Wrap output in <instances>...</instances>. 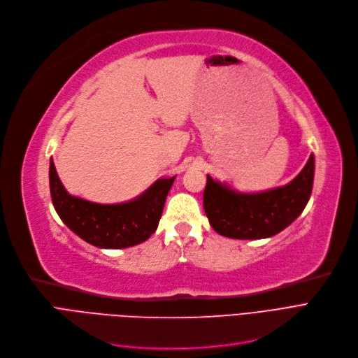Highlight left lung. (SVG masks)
<instances>
[{
  "instance_id": "8db88e82",
  "label": "left lung",
  "mask_w": 358,
  "mask_h": 358,
  "mask_svg": "<svg viewBox=\"0 0 358 358\" xmlns=\"http://www.w3.org/2000/svg\"><path fill=\"white\" fill-rule=\"evenodd\" d=\"M315 156L284 186L261 192H239L207 175L203 210L211 227L230 239L255 241L275 236L303 213L312 195Z\"/></svg>"
}]
</instances>
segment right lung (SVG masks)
Returning a JSON list of instances; mask_svg holds the SVG:
<instances>
[{"label": "right lung", "mask_w": 358, "mask_h": 358, "mask_svg": "<svg viewBox=\"0 0 358 358\" xmlns=\"http://www.w3.org/2000/svg\"><path fill=\"white\" fill-rule=\"evenodd\" d=\"M175 178H162L141 195L127 202L97 203L68 194L49 163L52 203L64 224L83 241L101 249H124L145 242L156 231Z\"/></svg>", "instance_id": "add662e5"}]
</instances>
